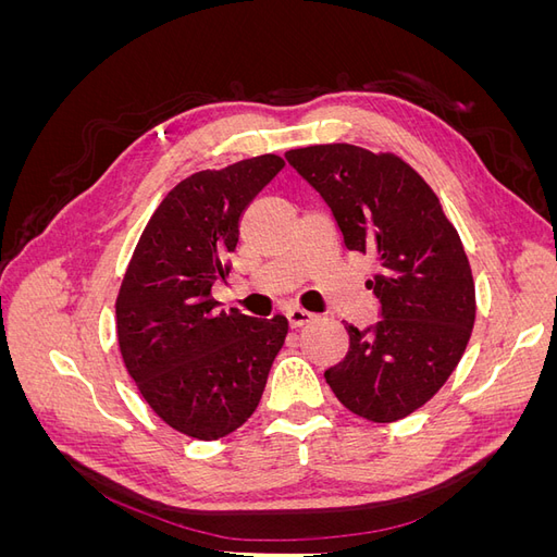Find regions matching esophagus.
<instances>
[{"instance_id": "esophagus-1", "label": "esophagus", "mask_w": 557, "mask_h": 557, "mask_svg": "<svg viewBox=\"0 0 557 557\" xmlns=\"http://www.w3.org/2000/svg\"><path fill=\"white\" fill-rule=\"evenodd\" d=\"M285 318H288V323H290V327H301V325H307V323H311L313 320V313H309V311H305V309H288L285 311Z\"/></svg>"}]
</instances>
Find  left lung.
I'll return each instance as SVG.
<instances>
[{
    "mask_svg": "<svg viewBox=\"0 0 557 557\" xmlns=\"http://www.w3.org/2000/svg\"><path fill=\"white\" fill-rule=\"evenodd\" d=\"M323 197L348 250L374 252L379 320L346 323L348 352L325 381L344 407L393 423L423 407L458 367L474 327V278L440 199L407 162L350 144L285 153Z\"/></svg>",
    "mask_w": 557,
    "mask_h": 557,
    "instance_id": "1",
    "label": "left lung"
}]
</instances>
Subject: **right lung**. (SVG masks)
Instances as JSON below:
<instances>
[{
	"label": "right lung",
	"instance_id": "1",
	"mask_svg": "<svg viewBox=\"0 0 557 557\" xmlns=\"http://www.w3.org/2000/svg\"><path fill=\"white\" fill-rule=\"evenodd\" d=\"M258 156L181 181L150 218L115 301L129 376L166 425L213 442L258 409L288 320L250 318L211 299L252 199L281 170Z\"/></svg>",
	"mask_w": 557,
	"mask_h": 557
}]
</instances>
